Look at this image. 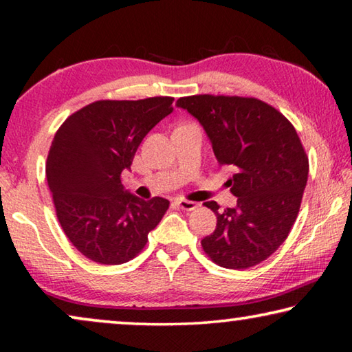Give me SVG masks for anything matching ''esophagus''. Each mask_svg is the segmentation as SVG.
Masks as SVG:
<instances>
[{
  "instance_id": "1",
  "label": "esophagus",
  "mask_w": 352,
  "mask_h": 352,
  "mask_svg": "<svg viewBox=\"0 0 352 352\" xmlns=\"http://www.w3.org/2000/svg\"><path fill=\"white\" fill-rule=\"evenodd\" d=\"M175 204H177L178 208H182V210H184V211H192V210H195V208H197V204H195V201L184 200V199L175 200Z\"/></svg>"
}]
</instances>
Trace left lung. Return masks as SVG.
Segmentation results:
<instances>
[{
	"mask_svg": "<svg viewBox=\"0 0 352 352\" xmlns=\"http://www.w3.org/2000/svg\"><path fill=\"white\" fill-rule=\"evenodd\" d=\"M204 127L220 166L236 169L228 184L234 208L216 212L214 233L201 239L210 258L225 269H248L265 261L289 236L300 211L309 162L296 130L281 113L254 98H180Z\"/></svg>",
	"mask_w": 352,
	"mask_h": 352,
	"instance_id": "1",
	"label": "left lung"
}]
</instances>
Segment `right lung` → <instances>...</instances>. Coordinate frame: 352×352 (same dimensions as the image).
<instances>
[{"instance_id":"1","label":"right lung","mask_w":352,"mask_h":352,"mask_svg":"<svg viewBox=\"0 0 352 352\" xmlns=\"http://www.w3.org/2000/svg\"><path fill=\"white\" fill-rule=\"evenodd\" d=\"M168 96L98 100L65 121L52 140L46 180L57 219L88 259L118 265L135 258L169 208L163 197L142 200L122 186L141 141L172 113Z\"/></svg>"}]
</instances>
